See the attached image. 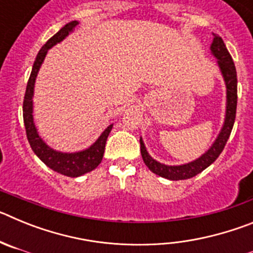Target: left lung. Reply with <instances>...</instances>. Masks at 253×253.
Wrapping results in <instances>:
<instances>
[{
    "mask_svg": "<svg viewBox=\"0 0 253 253\" xmlns=\"http://www.w3.org/2000/svg\"><path fill=\"white\" fill-rule=\"evenodd\" d=\"M213 35L214 39L211 45H210V50H211V54L218 59L219 69L222 72L225 87H227V106H225L224 124H223L222 129L219 131L218 137L214 140L211 147L204 154H202L193 162L180 165V166H167V165H163V163L153 160L147 152L143 139L140 138V153H142L143 161L153 173L161 176V177L169 178L172 181L187 180V178L194 177L198 173L204 171L207 167H209L219 157V154L222 153L225 143L231 135L237 110V72L233 59H232L223 39L219 35Z\"/></svg>",
    "mask_w": 253,
    "mask_h": 253,
    "instance_id": "left-lung-1",
    "label": "left lung"
}]
</instances>
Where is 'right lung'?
<instances>
[{"label":"right lung","instance_id":"1","mask_svg":"<svg viewBox=\"0 0 253 253\" xmlns=\"http://www.w3.org/2000/svg\"><path fill=\"white\" fill-rule=\"evenodd\" d=\"M78 25V21H71L63 26L58 31L57 34L53 35L50 39L42 46V49L38 53L35 58L34 66L31 69V75L29 77L28 86H26L25 97H24V104H22V115H24V124L26 129V137H28L29 143H30L31 149L34 151L40 160L45 163L49 169L53 171L62 173L68 177H78L87 172L92 171L101 163L102 157H104L105 144L106 139L113 129V124L109 125L102 134L97 138L92 146H90L84 151L75 152V153H63V152L54 151L53 148L46 144L37 130V126L34 124V118H33V96H34V86L35 80H37L38 72L40 67L43 64L45 55L51 46L60 43L62 40L66 39L73 29Z\"/></svg>","mask_w":253,"mask_h":253}]
</instances>
